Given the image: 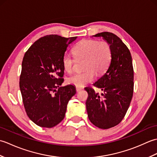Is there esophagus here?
<instances>
[{"label":"esophagus","instance_id":"esophagus-1","mask_svg":"<svg viewBox=\"0 0 157 157\" xmlns=\"http://www.w3.org/2000/svg\"><path fill=\"white\" fill-rule=\"evenodd\" d=\"M82 90H83V88H82V87H78V86H77V87H76V91L77 92L81 91Z\"/></svg>","mask_w":157,"mask_h":157}]
</instances>
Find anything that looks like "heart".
I'll use <instances>...</instances> for the list:
<instances>
[{"mask_svg": "<svg viewBox=\"0 0 157 157\" xmlns=\"http://www.w3.org/2000/svg\"><path fill=\"white\" fill-rule=\"evenodd\" d=\"M76 59H84V68L86 71L77 73L70 76L68 83L78 87L84 86L94 80L95 72L97 75L105 73L111 64L112 50L108 42H98L95 40H83L72 49ZM74 60L71 56L65 54L62 59V65L65 71L70 73L73 71Z\"/></svg>", "mask_w": 157, "mask_h": 157, "instance_id": "obj_1", "label": "heart"}]
</instances>
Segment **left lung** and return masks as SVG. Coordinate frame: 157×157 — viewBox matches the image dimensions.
I'll list each match as a JSON object with an SVG mask.
<instances>
[{"mask_svg": "<svg viewBox=\"0 0 157 157\" xmlns=\"http://www.w3.org/2000/svg\"><path fill=\"white\" fill-rule=\"evenodd\" d=\"M102 37L112 50V59L107 71L94 86L102 92L86 87V102L90 121L101 129L113 128L122 121L131 102L134 92V69L128 48L118 36L111 32L93 36Z\"/></svg>", "mask_w": 157, "mask_h": 157, "instance_id": "8db88e82", "label": "left lung"}]
</instances>
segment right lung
I'll return each instance as SVG.
<instances>
[{
	"instance_id": "1",
	"label": "right lung",
	"mask_w": 157,
	"mask_h": 157,
	"mask_svg": "<svg viewBox=\"0 0 157 157\" xmlns=\"http://www.w3.org/2000/svg\"><path fill=\"white\" fill-rule=\"evenodd\" d=\"M76 39L46 36L23 56L19 79L23 105L29 118L42 128H52L64 119L67 103L76 93L73 85L60 87L64 82L63 56Z\"/></svg>"
}]
</instances>
